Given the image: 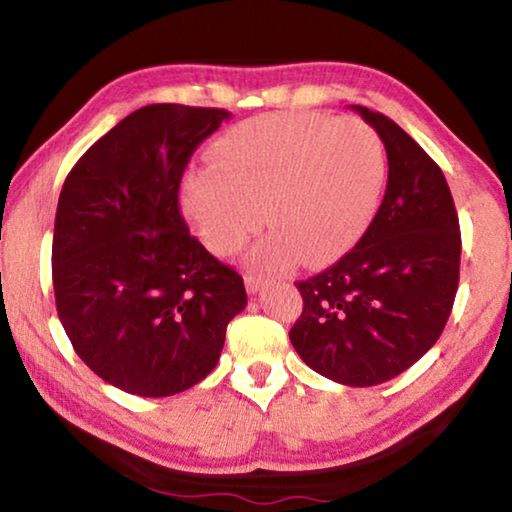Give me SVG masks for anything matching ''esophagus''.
I'll use <instances>...</instances> for the list:
<instances>
[{
  "mask_svg": "<svg viewBox=\"0 0 512 512\" xmlns=\"http://www.w3.org/2000/svg\"><path fill=\"white\" fill-rule=\"evenodd\" d=\"M244 282H246V289H248L250 293H257L259 289L264 287L262 277H257V275H253V273H248V275L244 277Z\"/></svg>",
  "mask_w": 512,
  "mask_h": 512,
  "instance_id": "esophagus-1",
  "label": "esophagus"
}]
</instances>
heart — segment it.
<instances>
[{
    "label": "heart",
    "mask_w": 512,
    "mask_h": 512,
    "mask_svg": "<svg viewBox=\"0 0 512 512\" xmlns=\"http://www.w3.org/2000/svg\"><path fill=\"white\" fill-rule=\"evenodd\" d=\"M187 173L183 210L205 246L230 255L264 223L250 262L264 271L320 266L357 244L386 178L379 135L359 119L277 112L241 121ZM263 216L259 217L258 214Z\"/></svg>",
    "instance_id": "b5f03b06"
}]
</instances>
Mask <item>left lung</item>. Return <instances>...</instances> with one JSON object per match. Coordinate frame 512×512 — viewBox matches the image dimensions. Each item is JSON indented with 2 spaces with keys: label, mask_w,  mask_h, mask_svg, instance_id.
<instances>
[{
  "label": "left lung",
  "mask_w": 512,
  "mask_h": 512,
  "mask_svg": "<svg viewBox=\"0 0 512 512\" xmlns=\"http://www.w3.org/2000/svg\"><path fill=\"white\" fill-rule=\"evenodd\" d=\"M388 155L375 219L350 253L296 282L302 314L289 339L311 370L345 386H377L411 368L452 314L461 228L443 171L393 119L352 106Z\"/></svg>",
  "instance_id": "obj_1"
}]
</instances>
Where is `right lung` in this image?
<instances>
[{"label": "right lung", "mask_w": 512, "mask_h": 512, "mask_svg": "<svg viewBox=\"0 0 512 512\" xmlns=\"http://www.w3.org/2000/svg\"><path fill=\"white\" fill-rule=\"evenodd\" d=\"M228 110L153 103L94 142L58 198L56 309L85 366L140 397L183 393L214 370L244 277L180 214L189 158Z\"/></svg>", "instance_id": "add662e5"}]
</instances>
